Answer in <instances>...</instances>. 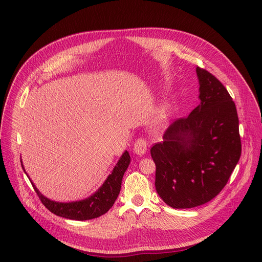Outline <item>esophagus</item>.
I'll return each mask as SVG.
<instances>
[{
  "instance_id": "34e87169",
  "label": "esophagus",
  "mask_w": 262,
  "mask_h": 262,
  "mask_svg": "<svg viewBox=\"0 0 262 262\" xmlns=\"http://www.w3.org/2000/svg\"><path fill=\"white\" fill-rule=\"evenodd\" d=\"M134 152L137 155H143L146 153V141L143 138H138L134 143Z\"/></svg>"
}]
</instances>
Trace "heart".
<instances>
[{"mask_svg":"<svg viewBox=\"0 0 262 262\" xmlns=\"http://www.w3.org/2000/svg\"><path fill=\"white\" fill-rule=\"evenodd\" d=\"M166 118H167V114H166V112H164V113H162L161 116H160V121H163Z\"/></svg>","mask_w":262,"mask_h":262,"instance_id":"heart-1","label":"heart"}]
</instances>
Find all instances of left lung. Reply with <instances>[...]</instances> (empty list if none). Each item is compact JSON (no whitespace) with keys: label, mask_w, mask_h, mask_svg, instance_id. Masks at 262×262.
<instances>
[{"label":"left lung","mask_w":262,"mask_h":262,"mask_svg":"<svg viewBox=\"0 0 262 262\" xmlns=\"http://www.w3.org/2000/svg\"><path fill=\"white\" fill-rule=\"evenodd\" d=\"M198 107L173 122L163 141L150 148L156 164L158 195L172 208H193L215 198L241 156L239 119L226 88L205 69L196 68Z\"/></svg>","instance_id":"8db88e82"}]
</instances>
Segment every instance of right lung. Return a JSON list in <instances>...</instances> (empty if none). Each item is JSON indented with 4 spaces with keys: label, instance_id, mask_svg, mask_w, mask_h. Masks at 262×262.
<instances>
[{
    "label": "right lung",
    "instance_id": "add662e5",
    "mask_svg": "<svg viewBox=\"0 0 262 262\" xmlns=\"http://www.w3.org/2000/svg\"><path fill=\"white\" fill-rule=\"evenodd\" d=\"M130 156L127 150H125L119 159L118 163L116 164L112 174H109L102 187H100V189L88 199L78 202L59 203L51 201L41 194L40 191L36 188V186L33 183L32 185L41 203H42L51 212L66 219L76 220V221H86V220H91L103 215L113 207V205L115 204L120 193L122 178L126 169L128 168ZM27 177H29V175H27Z\"/></svg>",
    "mask_w": 262,
    "mask_h": 262
}]
</instances>
